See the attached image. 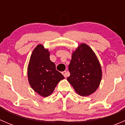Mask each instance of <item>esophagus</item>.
Instances as JSON below:
<instances>
[{"instance_id":"obj_1","label":"esophagus","mask_w":125,"mask_h":125,"mask_svg":"<svg viewBox=\"0 0 125 125\" xmlns=\"http://www.w3.org/2000/svg\"><path fill=\"white\" fill-rule=\"evenodd\" d=\"M62 74H63V75H64V77H65V78H66L67 77H68L69 75H70V74H69L68 72L66 71H63Z\"/></svg>"}]
</instances>
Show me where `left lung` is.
<instances>
[{
    "label": "left lung",
    "mask_w": 125,
    "mask_h": 125,
    "mask_svg": "<svg viewBox=\"0 0 125 125\" xmlns=\"http://www.w3.org/2000/svg\"><path fill=\"white\" fill-rule=\"evenodd\" d=\"M68 70L70 75L68 81L81 96L91 95L99 86L101 66L96 55L86 44H80L73 52Z\"/></svg>",
    "instance_id": "obj_1"
}]
</instances>
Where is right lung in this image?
<instances>
[{"label":"right lung","instance_id":"right-lung-1","mask_svg":"<svg viewBox=\"0 0 125 125\" xmlns=\"http://www.w3.org/2000/svg\"><path fill=\"white\" fill-rule=\"evenodd\" d=\"M30 85L35 92L42 97L52 93L58 83L65 79L56 70L54 63L50 59V52L42 45H37L31 54L28 66Z\"/></svg>","mask_w":125,"mask_h":125}]
</instances>
